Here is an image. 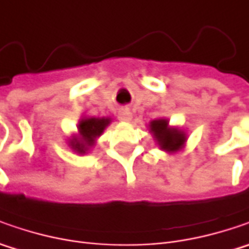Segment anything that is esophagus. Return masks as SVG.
Instances as JSON below:
<instances>
[{"instance_id":"1","label":"esophagus","mask_w":249,"mask_h":249,"mask_svg":"<svg viewBox=\"0 0 249 249\" xmlns=\"http://www.w3.org/2000/svg\"><path fill=\"white\" fill-rule=\"evenodd\" d=\"M131 112H130L129 108H120L119 112H118V118L119 120H123V122H129L131 120Z\"/></svg>"}]
</instances>
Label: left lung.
I'll return each instance as SVG.
<instances>
[{
    "mask_svg": "<svg viewBox=\"0 0 249 249\" xmlns=\"http://www.w3.org/2000/svg\"><path fill=\"white\" fill-rule=\"evenodd\" d=\"M149 130L154 139L157 140L160 149L166 152H170V154L177 152L178 149L184 147V142L187 140L186 133L175 127H170L167 119L152 120L149 123Z\"/></svg>",
    "mask_w": 249,
    "mask_h": 249,
    "instance_id": "8db88e82",
    "label": "left lung"
}]
</instances>
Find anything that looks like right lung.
I'll use <instances>...</instances> for the list:
<instances>
[{"label":"right lung","mask_w":249,"mask_h":249,"mask_svg":"<svg viewBox=\"0 0 249 249\" xmlns=\"http://www.w3.org/2000/svg\"><path fill=\"white\" fill-rule=\"evenodd\" d=\"M110 123L109 118H83L79 122V136L69 141V145L77 154H86L95 144L97 137L104 133Z\"/></svg>","instance_id":"add662e5"}]
</instances>
